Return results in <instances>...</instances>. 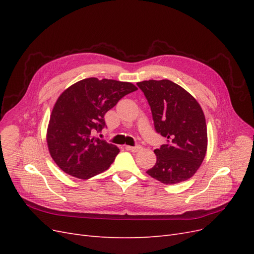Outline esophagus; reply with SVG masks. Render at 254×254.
I'll use <instances>...</instances> for the list:
<instances>
[{
	"label": "esophagus",
	"instance_id": "obj_1",
	"mask_svg": "<svg viewBox=\"0 0 254 254\" xmlns=\"http://www.w3.org/2000/svg\"><path fill=\"white\" fill-rule=\"evenodd\" d=\"M126 149H127V150H130V151H132V152H137V151H140V150L142 149V146H140V145H136V146H126Z\"/></svg>",
	"mask_w": 254,
	"mask_h": 254
}]
</instances>
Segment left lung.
<instances>
[{"instance_id":"8db88e82","label":"left lung","mask_w":254,"mask_h":254,"mask_svg":"<svg viewBox=\"0 0 254 254\" xmlns=\"http://www.w3.org/2000/svg\"><path fill=\"white\" fill-rule=\"evenodd\" d=\"M150 106L156 131L167 143L155 149L157 162L147 173L164 184H176L193 177L207 148L206 123L193 95L168 79L136 83Z\"/></svg>"}]
</instances>
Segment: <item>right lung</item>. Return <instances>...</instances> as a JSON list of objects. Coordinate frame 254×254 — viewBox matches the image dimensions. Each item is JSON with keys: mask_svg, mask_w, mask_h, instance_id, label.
<instances>
[{"mask_svg": "<svg viewBox=\"0 0 254 254\" xmlns=\"http://www.w3.org/2000/svg\"><path fill=\"white\" fill-rule=\"evenodd\" d=\"M137 88L131 82L90 77L59 95L47 131L50 155L60 170L89 179L108 170L120 149L93 136L104 128L107 111Z\"/></svg>", "mask_w": 254, "mask_h": 254, "instance_id": "add662e5", "label": "right lung"}]
</instances>
